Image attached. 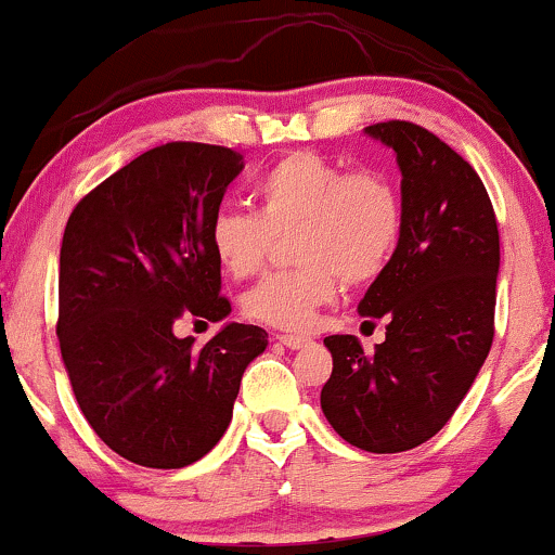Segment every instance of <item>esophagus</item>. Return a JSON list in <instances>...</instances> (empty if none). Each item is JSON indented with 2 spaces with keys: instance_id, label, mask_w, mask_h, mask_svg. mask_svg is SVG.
I'll return each mask as SVG.
<instances>
[{
  "instance_id": "34e87169",
  "label": "esophagus",
  "mask_w": 555,
  "mask_h": 555,
  "mask_svg": "<svg viewBox=\"0 0 555 555\" xmlns=\"http://www.w3.org/2000/svg\"><path fill=\"white\" fill-rule=\"evenodd\" d=\"M276 339L282 341L284 347H289V349H302V347H308V344H313V339H310V336H302V334H279Z\"/></svg>"
}]
</instances>
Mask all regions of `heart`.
I'll use <instances>...</instances> for the list:
<instances>
[{"label":"heart","mask_w":555,"mask_h":555,"mask_svg":"<svg viewBox=\"0 0 555 555\" xmlns=\"http://www.w3.org/2000/svg\"><path fill=\"white\" fill-rule=\"evenodd\" d=\"M256 214L221 208L208 224L216 263L232 279L253 276L276 234L289 237L297 269L263 276L242 297L253 321L308 328L347 284H365L391 260L401 237V201L380 171H344L313 151L279 158L258 177Z\"/></svg>","instance_id":"heart-1"}]
</instances>
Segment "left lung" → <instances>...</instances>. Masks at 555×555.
I'll return each instance as SVG.
<instances>
[{
    "label": "left lung",
    "mask_w": 555,
    "mask_h": 555,
    "mask_svg": "<svg viewBox=\"0 0 555 555\" xmlns=\"http://www.w3.org/2000/svg\"><path fill=\"white\" fill-rule=\"evenodd\" d=\"M401 171V237L360 299L362 318H384L386 341L365 352L358 336L323 344L334 371L321 410L347 443L399 454L449 423L493 344L499 224L486 184L425 127H365Z\"/></svg>",
    "instance_id": "1"
}]
</instances>
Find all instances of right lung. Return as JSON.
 Listing matches in <instances>:
<instances>
[{"label":"right lung","instance_id":"add662e5","mask_svg":"<svg viewBox=\"0 0 555 555\" xmlns=\"http://www.w3.org/2000/svg\"><path fill=\"white\" fill-rule=\"evenodd\" d=\"M242 169L224 145H158L67 219L62 360L95 436L140 467L180 469L206 456L229 428L242 373L269 347V334L245 323H224L203 347L175 336L182 315L232 313L208 224Z\"/></svg>","mask_w":555,"mask_h":555}]
</instances>
